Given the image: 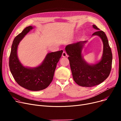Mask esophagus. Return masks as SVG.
<instances>
[{
    "instance_id": "obj_1",
    "label": "esophagus",
    "mask_w": 121,
    "mask_h": 121,
    "mask_svg": "<svg viewBox=\"0 0 121 121\" xmlns=\"http://www.w3.org/2000/svg\"><path fill=\"white\" fill-rule=\"evenodd\" d=\"M67 56V54L66 52H65V51H64V52H63V53H62V56L64 57H65Z\"/></svg>"
}]
</instances>
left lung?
Segmentation results:
<instances>
[{
    "instance_id": "obj_1",
    "label": "left lung",
    "mask_w": 121,
    "mask_h": 121,
    "mask_svg": "<svg viewBox=\"0 0 121 121\" xmlns=\"http://www.w3.org/2000/svg\"><path fill=\"white\" fill-rule=\"evenodd\" d=\"M93 27L99 30L96 25L93 24ZM93 35L99 36L104 43L102 59L98 64L88 65L82 58L81 50L86 41L69 44L65 48L69 55L68 59L73 79L76 83L83 87H91L99 84L108 77L111 70L112 54L105 33L98 30Z\"/></svg>"
}]
</instances>
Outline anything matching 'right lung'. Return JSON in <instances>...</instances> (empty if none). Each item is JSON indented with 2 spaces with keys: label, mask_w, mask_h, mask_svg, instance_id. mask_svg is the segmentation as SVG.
Returning a JSON list of instances; mask_svg holds the SVG:
<instances>
[{
  "label": "right lung",
  "mask_w": 121,
  "mask_h": 121,
  "mask_svg": "<svg viewBox=\"0 0 121 121\" xmlns=\"http://www.w3.org/2000/svg\"><path fill=\"white\" fill-rule=\"evenodd\" d=\"M32 28V26L26 27L15 37L12 45L9 64L13 77L19 85L29 90L37 91L46 89L52 82L63 50L48 53L42 64L37 68L24 67L18 59L17 48L20 42Z\"/></svg>",
  "instance_id": "add662e5"
}]
</instances>
